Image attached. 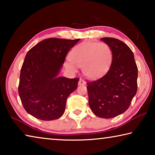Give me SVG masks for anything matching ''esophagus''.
Listing matches in <instances>:
<instances>
[{
    "label": "esophagus",
    "instance_id": "obj_1",
    "mask_svg": "<svg viewBox=\"0 0 155 155\" xmlns=\"http://www.w3.org/2000/svg\"><path fill=\"white\" fill-rule=\"evenodd\" d=\"M85 84H86L85 81H84L83 79H82V78H80L79 81H78V85H85Z\"/></svg>",
    "mask_w": 155,
    "mask_h": 155
}]
</instances>
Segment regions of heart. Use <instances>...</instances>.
Wrapping results in <instances>:
<instances>
[{
  "mask_svg": "<svg viewBox=\"0 0 155 155\" xmlns=\"http://www.w3.org/2000/svg\"><path fill=\"white\" fill-rule=\"evenodd\" d=\"M70 61L65 66L76 71V66L82 68L83 74L88 78H96L104 74L111 66L113 51L104 42H83L74 47L70 52Z\"/></svg>",
  "mask_w": 155,
  "mask_h": 155,
  "instance_id": "obj_1",
  "label": "heart"
}]
</instances>
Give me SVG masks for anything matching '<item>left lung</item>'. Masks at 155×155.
Listing matches in <instances>:
<instances>
[{"label": "left lung", "mask_w": 155, "mask_h": 155, "mask_svg": "<svg viewBox=\"0 0 155 155\" xmlns=\"http://www.w3.org/2000/svg\"><path fill=\"white\" fill-rule=\"evenodd\" d=\"M113 51L111 67L105 75L89 81V104L96 116L111 118L122 114L130 107L137 90V66L132 51L117 39H101Z\"/></svg>", "instance_id": "obj_1"}]
</instances>
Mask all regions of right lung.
<instances>
[{
    "label": "right lung",
    "mask_w": 155,
    "mask_h": 155,
    "mask_svg": "<svg viewBox=\"0 0 155 155\" xmlns=\"http://www.w3.org/2000/svg\"><path fill=\"white\" fill-rule=\"evenodd\" d=\"M80 39H45L26 54L20 70L18 94L28 114L41 120L64 114L68 96L78 86V78L58 77L70 48Z\"/></svg>",
    "instance_id": "right-lung-1"
}]
</instances>
